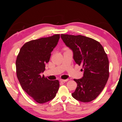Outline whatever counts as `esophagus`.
Returning <instances> with one entry per match:
<instances>
[{"instance_id": "esophagus-1", "label": "esophagus", "mask_w": 122, "mask_h": 122, "mask_svg": "<svg viewBox=\"0 0 122 122\" xmlns=\"http://www.w3.org/2000/svg\"><path fill=\"white\" fill-rule=\"evenodd\" d=\"M68 81H69V79H66V80H62L61 79L60 80V81L61 82H67Z\"/></svg>"}]
</instances>
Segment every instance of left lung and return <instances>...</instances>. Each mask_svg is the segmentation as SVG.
I'll return each mask as SVG.
<instances>
[{
	"label": "left lung",
	"mask_w": 122,
	"mask_h": 122,
	"mask_svg": "<svg viewBox=\"0 0 122 122\" xmlns=\"http://www.w3.org/2000/svg\"><path fill=\"white\" fill-rule=\"evenodd\" d=\"M66 45L73 51L76 64L82 65L83 76L74 79L77 87L72 96L82 102L97 98L104 89L109 77V62L99 42L82 35L61 34Z\"/></svg>",
	"instance_id": "left-lung-1"
}]
</instances>
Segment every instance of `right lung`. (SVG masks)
Returning <instances> with one entry per match:
<instances>
[{
	"label": "right lung",
	"mask_w": 122,
	"mask_h": 122,
	"mask_svg": "<svg viewBox=\"0 0 122 122\" xmlns=\"http://www.w3.org/2000/svg\"><path fill=\"white\" fill-rule=\"evenodd\" d=\"M59 39L60 34H56L28 41L17 57L16 73L21 87L40 104L52 100L58 91V80H49L41 73L45 70V64L49 61Z\"/></svg>",
	"instance_id": "add662e5"
}]
</instances>
